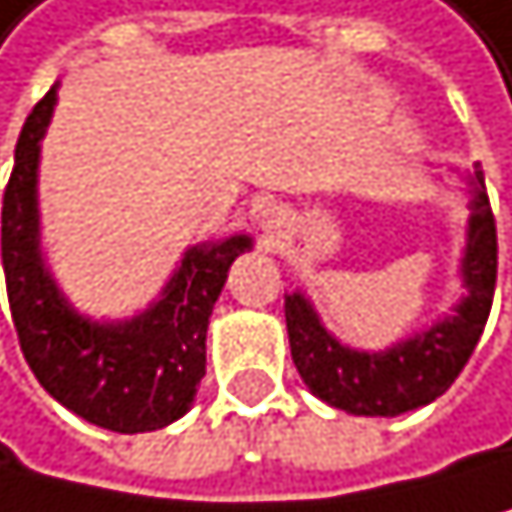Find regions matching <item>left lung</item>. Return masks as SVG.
<instances>
[{"label":"left lung","mask_w":512,"mask_h":512,"mask_svg":"<svg viewBox=\"0 0 512 512\" xmlns=\"http://www.w3.org/2000/svg\"><path fill=\"white\" fill-rule=\"evenodd\" d=\"M465 302L449 321L385 353L347 350L321 328L318 315L299 293L283 299L293 363L312 395L347 414L395 417L430 405L459 379L478 337L488 325L497 283V222L484 171L475 165V203L468 219V248L462 261Z\"/></svg>","instance_id":"1"}]
</instances>
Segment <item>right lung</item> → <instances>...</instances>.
I'll list each match as a JSON object with an SVG mask.
<instances>
[{
	"instance_id": "obj_1",
	"label": "right lung",
	"mask_w": 512,
	"mask_h": 512,
	"mask_svg": "<svg viewBox=\"0 0 512 512\" xmlns=\"http://www.w3.org/2000/svg\"><path fill=\"white\" fill-rule=\"evenodd\" d=\"M47 92L28 114L2 194V267L18 344L37 382L72 414L114 433L178 420L206 373V325L229 264L251 242L232 235L191 248L159 306L127 325H92L56 293L37 251V152L53 111Z\"/></svg>"
}]
</instances>
